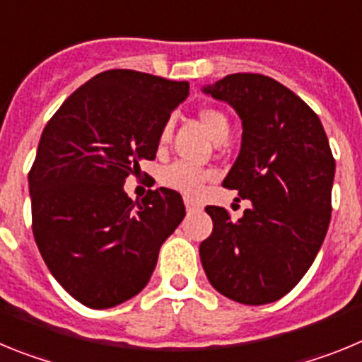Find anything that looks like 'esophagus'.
<instances>
[{
    "mask_svg": "<svg viewBox=\"0 0 362 362\" xmlns=\"http://www.w3.org/2000/svg\"><path fill=\"white\" fill-rule=\"evenodd\" d=\"M185 206H187V212L192 214V212H197V210H201V206L197 203H194L192 199H185Z\"/></svg>",
    "mask_w": 362,
    "mask_h": 362,
    "instance_id": "esophagus-1",
    "label": "esophagus"
}]
</instances>
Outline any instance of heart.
Listing matches in <instances>:
<instances>
[{"label":"heart","instance_id":"heart-1","mask_svg":"<svg viewBox=\"0 0 362 362\" xmlns=\"http://www.w3.org/2000/svg\"><path fill=\"white\" fill-rule=\"evenodd\" d=\"M199 119L214 141H219V139H226L228 137L230 121L221 110H217V108H203L199 112ZM172 123L168 121L161 129V134H159V143L161 145H165L168 141ZM209 172L203 170V168H197V166L190 165V163L175 161L163 168L161 174H159V179H161V183L165 187L172 188V190L183 192L187 196H196L197 192L201 190V187H203L204 181L209 179Z\"/></svg>","mask_w":362,"mask_h":362}]
</instances>
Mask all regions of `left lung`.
Instances as JSON below:
<instances>
[{
    "instance_id": "8db88e82",
    "label": "left lung",
    "mask_w": 362,
    "mask_h": 362,
    "mask_svg": "<svg viewBox=\"0 0 362 362\" xmlns=\"http://www.w3.org/2000/svg\"><path fill=\"white\" fill-rule=\"evenodd\" d=\"M201 90L241 117V150L223 187L250 199L241 219L206 206L214 230L201 263L219 293L243 305L281 299L317 255L332 214L335 161L317 114L261 74H230Z\"/></svg>"
}]
</instances>
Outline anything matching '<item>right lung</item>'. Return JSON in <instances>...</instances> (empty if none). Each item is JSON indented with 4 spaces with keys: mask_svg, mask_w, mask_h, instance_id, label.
I'll return each instance as SVG.
<instances>
[{
    "mask_svg": "<svg viewBox=\"0 0 362 362\" xmlns=\"http://www.w3.org/2000/svg\"><path fill=\"white\" fill-rule=\"evenodd\" d=\"M187 81L107 70L79 86L47 123L28 174L32 232L54 279L103 310L141 292L159 248L185 217L177 192L132 201L123 185L153 159Z\"/></svg>",
    "mask_w": 362,
    "mask_h": 362,
    "instance_id": "obj_1",
    "label": "right lung"
}]
</instances>
